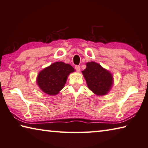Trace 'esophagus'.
I'll return each instance as SVG.
<instances>
[{"label":"esophagus","mask_w":148,"mask_h":148,"mask_svg":"<svg viewBox=\"0 0 148 148\" xmlns=\"http://www.w3.org/2000/svg\"><path fill=\"white\" fill-rule=\"evenodd\" d=\"M75 69H76L77 72H79L80 71V66H77V65L75 66Z\"/></svg>","instance_id":"1"}]
</instances>
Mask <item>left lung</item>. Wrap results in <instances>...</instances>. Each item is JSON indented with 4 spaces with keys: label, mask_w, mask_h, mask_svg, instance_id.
Returning a JSON list of instances; mask_svg holds the SVG:
<instances>
[{
    "label": "left lung",
    "mask_w": 148,
    "mask_h": 148,
    "mask_svg": "<svg viewBox=\"0 0 148 148\" xmlns=\"http://www.w3.org/2000/svg\"><path fill=\"white\" fill-rule=\"evenodd\" d=\"M86 66L82 73L88 88L98 96L107 95L113 84L112 74L94 61L87 63Z\"/></svg>",
    "instance_id": "8db88e82"
}]
</instances>
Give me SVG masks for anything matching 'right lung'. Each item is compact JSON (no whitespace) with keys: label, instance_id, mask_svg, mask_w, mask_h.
I'll list each match as a JSON object with an SVG mask.
<instances>
[{"label":"right lung","instance_id":"obj_1","mask_svg":"<svg viewBox=\"0 0 148 148\" xmlns=\"http://www.w3.org/2000/svg\"><path fill=\"white\" fill-rule=\"evenodd\" d=\"M73 72L74 69L69 64L62 61L53 63L39 72L37 85L45 93L55 96L64 87L68 76Z\"/></svg>","mask_w":148,"mask_h":148}]
</instances>
